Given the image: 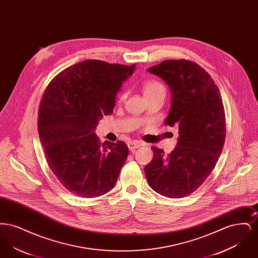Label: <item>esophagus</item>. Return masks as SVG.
Masks as SVG:
<instances>
[{"mask_svg": "<svg viewBox=\"0 0 258 258\" xmlns=\"http://www.w3.org/2000/svg\"><path fill=\"white\" fill-rule=\"evenodd\" d=\"M142 146V143L141 142H138V141H131L127 143V147L130 149V151H135V149Z\"/></svg>", "mask_w": 258, "mask_h": 258, "instance_id": "esophagus-1", "label": "esophagus"}]
</instances>
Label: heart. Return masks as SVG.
I'll list each match as a JSON object with an SVG mask.
<instances>
[{
  "instance_id": "obj_1",
  "label": "heart",
  "mask_w": 258,
  "mask_h": 258,
  "mask_svg": "<svg viewBox=\"0 0 258 258\" xmlns=\"http://www.w3.org/2000/svg\"><path fill=\"white\" fill-rule=\"evenodd\" d=\"M143 93L145 95V97H151V96H154V95H157V94H160V93H163L165 94V87L164 85L158 81V80H155V79H151V80H147L143 83ZM123 96L120 98V100L123 99Z\"/></svg>"
}]
</instances>
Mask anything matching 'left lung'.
I'll list each match as a JSON object with an SVG mask.
<instances>
[{
  "instance_id": "8db88e82",
  "label": "left lung",
  "mask_w": 258,
  "mask_h": 258,
  "mask_svg": "<svg viewBox=\"0 0 258 258\" xmlns=\"http://www.w3.org/2000/svg\"><path fill=\"white\" fill-rule=\"evenodd\" d=\"M170 88L171 106L164 123L179 126L170 154L152 147L145 166L149 185L169 198L187 197L214 170L225 140V113L221 93L211 75L188 60H168L148 69Z\"/></svg>"
}]
</instances>
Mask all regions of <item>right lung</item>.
<instances>
[{"instance_id": "1", "label": "right lung", "mask_w": 258, "mask_h": 258, "mask_svg": "<svg viewBox=\"0 0 258 258\" xmlns=\"http://www.w3.org/2000/svg\"><path fill=\"white\" fill-rule=\"evenodd\" d=\"M135 69L81 61L56 75L43 93L37 130L45 158L59 182L77 197H100L117 182L128 148L120 140L101 144L94 132L112 114L116 95Z\"/></svg>"}]
</instances>
